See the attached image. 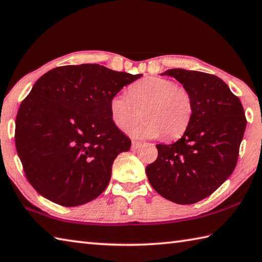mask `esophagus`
<instances>
[{
    "mask_svg": "<svg viewBox=\"0 0 262 262\" xmlns=\"http://www.w3.org/2000/svg\"><path fill=\"white\" fill-rule=\"evenodd\" d=\"M141 146H142V143L136 142V141H133L132 142V148L133 149H137L138 147H141Z\"/></svg>",
    "mask_w": 262,
    "mask_h": 262,
    "instance_id": "34e87169",
    "label": "esophagus"
}]
</instances>
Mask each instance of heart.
Wrapping results in <instances>:
<instances>
[{
  "label": "heart",
  "mask_w": 262,
  "mask_h": 262,
  "mask_svg": "<svg viewBox=\"0 0 262 262\" xmlns=\"http://www.w3.org/2000/svg\"><path fill=\"white\" fill-rule=\"evenodd\" d=\"M145 105L144 122L133 127L129 134L136 138H176L190 124L193 100L186 89L177 86L164 77L149 76L128 88V94L116 93L109 101V114L114 125L125 132L137 118L136 109Z\"/></svg>",
  "instance_id": "b5f03b06"
}]
</instances>
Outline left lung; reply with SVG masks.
I'll list each match as a JSON object with an SVG mask.
<instances>
[{
	"mask_svg": "<svg viewBox=\"0 0 262 262\" xmlns=\"http://www.w3.org/2000/svg\"><path fill=\"white\" fill-rule=\"evenodd\" d=\"M161 75L174 77L191 94L193 114L179 141L158 144V159L145 169L147 179L170 202L194 204L234 171L247 119L240 99L220 77L182 69Z\"/></svg>",
	"mask_w": 262,
	"mask_h": 262,
	"instance_id": "8db88e82",
	"label": "left lung"
}]
</instances>
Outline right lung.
Returning <instances> with one entry per match:
<instances>
[{"instance_id":"1","label":"right lung","mask_w":262,"mask_h":262,"mask_svg":"<svg viewBox=\"0 0 262 262\" xmlns=\"http://www.w3.org/2000/svg\"><path fill=\"white\" fill-rule=\"evenodd\" d=\"M141 76L82 64L53 69L38 79L20 105L14 135L37 192L73 207L104 191L115 159L132 144L111 120L109 101Z\"/></svg>"}]
</instances>
